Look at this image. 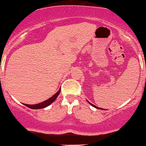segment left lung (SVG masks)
Listing matches in <instances>:
<instances>
[{"label": "left lung", "mask_w": 146, "mask_h": 146, "mask_svg": "<svg viewBox=\"0 0 146 146\" xmlns=\"http://www.w3.org/2000/svg\"><path fill=\"white\" fill-rule=\"evenodd\" d=\"M88 103H89V104H90L92 106H93V107L96 108H97V109H100V110H104V109H103V108H98V107H96V106H94V105L92 104H91V103H90V102H89V101H88Z\"/></svg>", "instance_id": "left-lung-1"}]
</instances>
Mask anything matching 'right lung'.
I'll list each match as a JSON object with an SVG mask.
<instances>
[{"mask_svg":"<svg viewBox=\"0 0 146 146\" xmlns=\"http://www.w3.org/2000/svg\"><path fill=\"white\" fill-rule=\"evenodd\" d=\"M60 89L54 95H53V96H52L51 98H50L49 99L46 100V101H43V102H41L40 103V104H35V105H28V104H25L24 105L25 106H27V107L31 109H41V108H46L47 106H50V104H52V103L54 102V101H55L57 97H58V94H60Z\"/></svg>","mask_w":146,"mask_h":146,"instance_id":"add662e5","label":"right lung"}]
</instances>
